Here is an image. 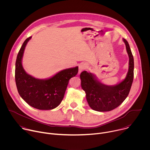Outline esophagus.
<instances>
[{"mask_svg": "<svg viewBox=\"0 0 150 150\" xmlns=\"http://www.w3.org/2000/svg\"><path fill=\"white\" fill-rule=\"evenodd\" d=\"M87 68V65L84 63H81L79 65V70H78V74H81L83 70Z\"/></svg>", "mask_w": 150, "mask_h": 150, "instance_id": "esophagus-1", "label": "esophagus"}]
</instances>
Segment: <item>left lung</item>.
I'll use <instances>...</instances> for the list:
<instances>
[{"mask_svg":"<svg viewBox=\"0 0 150 150\" xmlns=\"http://www.w3.org/2000/svg\"><path fill=\"white\" fill-rule=\"evenodd\" d=\"M129 56V69L126 78L115 85H107L96 78L92 73L83 71L80 75L81 87L86 93L90 108L97 112L111 111L120 105L129 93L134 79V61L129 43L124 38Z\"/></svg>","mask_w":150,"mask_h":150,"instance_id":"left-lung-1","label":"left lung"}]
</instances>
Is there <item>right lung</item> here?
I'll use <instances>...</instances> for the list:
<instances>
[{
  "label": "right lung",
  "instance_id": "add662e5",
  "mask_svg": "<svg viewBox=\"0 0 150 150\" xmlns=\"http://www.w3.org/2000/svg\"><path fill=\"white\" fill-rule=\"evenodd\" d=\"M31 37L21 46L15 63V77L17 90L22 98L33 108L39 110H52L62 102L69 79L76 76L78 67L64 69L47 79H40L28 75L22 65L25 47Z\"/></svg>",
  "mask_w": 150,
  "mask_h": 150
}]
</instances>
